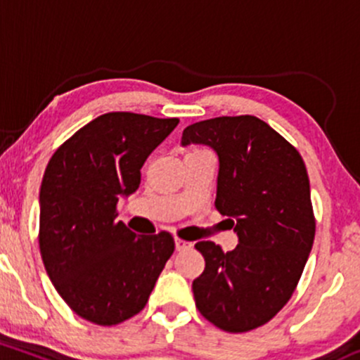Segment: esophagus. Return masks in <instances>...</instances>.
I'll return each instance as SVG.
<instances>
[{"instance_id":"obj_1","label":"esophagus","mask_w":360,"mask_h":360,"mask_svg":"<svg viewBox=\"0 0 360 360\" xmlns=\"http://www.w3.org/2000/svg\"><path fill=\"white\" fill-rule=\"evenodd\" d=\"M176 250L177 252H181V250H188V249H191L193 247V243L191 242H188V240H183V238H176Z\"/></svg>"}]
</instances>
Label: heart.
<instances>
[{
  "label": "heart",
  "instance_id": "1",
  "mask_svg": "<svg viewBox=\"0 0 360 360\" xmlns=\"http://www.w3.org/2000/svg\"><path fill=\"white\" fill-rule=\"evenodd\" d=\"M198 152H205V150H201V148H198V147H191L188 150V154H198Z\"/></svg>",
  "mask_w": 360,
  "mask_h": 360
}]
</instances>
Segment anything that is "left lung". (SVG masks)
Returning a JSON list of instances; mask_svg holds the SVG:
<instances>
[{
  "label": "left lung",
  "mask_w": 360,
  "mask_h": 360,
  "mask_svg": "<svg viewBox=\"0 0 360 360\" xmlns=\"http://www.w3.org/2000/svg\"><path fill=\"white\" fill-rule=\"evenodd\" d=\"M181 143L217 152L214 206L238 235L232 252L210 240L194 245L205 257L203 274L193 281L196 308L225 332H249L288 303L311 250L307 166L286 139L252 115L193 123Z\"/></svg>",
  "instance_id": "left-lung-1"
}]
</instances>
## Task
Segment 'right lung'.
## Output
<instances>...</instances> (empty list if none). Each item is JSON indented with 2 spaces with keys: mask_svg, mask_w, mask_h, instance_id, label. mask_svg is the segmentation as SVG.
<instances>
[{
  "mask_svg": "<svg viewBox=\"0 0 360 360\" xmlns=\"http://www.w3.org/2000/svg\"><path fill=\"white\" fill-rule=\"evenodd\" d=\"M177 123L111 111L79 128L49 160L40 254L60 298L91 323L118 325L142 311L174 252L171 233L139 237L117 221V205L137 191L143 162Z\"/></svg>",
  "mask_w": 360,
  "mask_h": 360,
  "instance_id": "1",
  "label": "right lung"
}]
</instances>
